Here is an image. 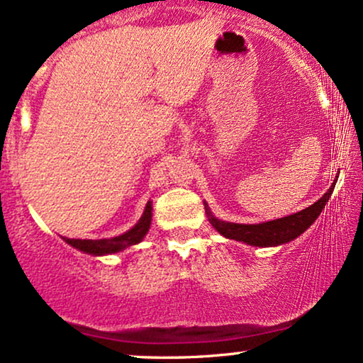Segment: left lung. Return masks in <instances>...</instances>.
<instances>
[{
  "mask_svg": "<svg viewBox=\"0 0 363 363\" xmlns=\"http://www.w3.org/2000/svg\"><path fill=\"white\" fill-rule=\"evenodd\" d=\"M336 181H338V179H336ZM336 181L333 182L331 187L323 194V198L318 199L314 205L306 208V210L262 223L225 222V220L216 218V216L211 213L206 201L203 203H205L208 220H210V223L213 225V228L218 234L227 237V239H234L239 240V242L254 245V247H274V245H281L297 239L298 235L303 234V232L315 222V218H318L320 211L326 206L329 196L333 194Z\"/></svg>",
  "mask_w": 363,
  "mask_h": 363,
  "instance_id": "left-lung-1",
  "label": "left lung"
}]
</instances>
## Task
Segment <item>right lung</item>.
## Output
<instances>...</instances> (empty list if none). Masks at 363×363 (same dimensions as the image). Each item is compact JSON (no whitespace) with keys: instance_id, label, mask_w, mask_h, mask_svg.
Wrapping results in <instances>:
<instances>
[{"instance_id":"add662e5","label":"right lung","mask_w":363,"mask_h":363,"mask_svg":"<svg viewBox=\"0 0 363 363\" xmlns=\"http://www.w3.org/2000/svg\"><path fill=\"white\" fill-rule=\"evenodd\" d=\"M152 201L147 203L145 206L143 215L138 220V223L135 227L129 228L124 234L111 237V239H68V237H62L66 244H69L72 247L78 249V251L91 254V256H107V254H116L124 251V249L131 247V245L140 244L145 239V235L148 234L150 223H152Z\"/></svg>"}]
</instances>
